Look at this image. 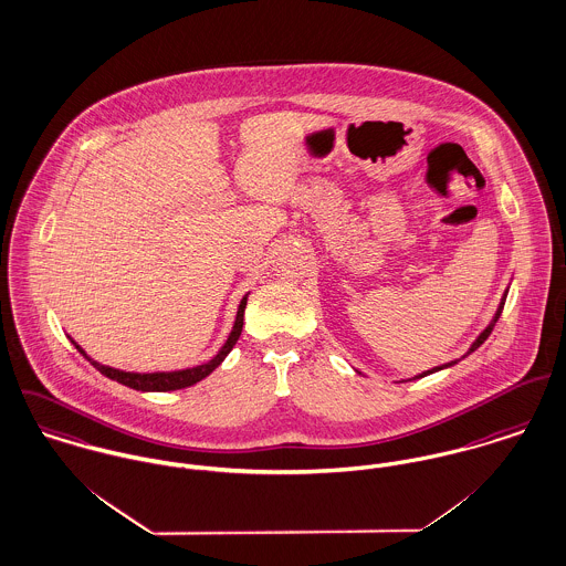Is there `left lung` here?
<instances>
[{"instance_id":"1","label":"left lung","mask_w":566,"mask_h":566,"mask_svg":"<svg viewBox=\"0 0 566 566\" xmlns=\"http://www.w3.org/2000/svg\"><path fill=\"white\" fill-rule=\"evenodd\" d=\"M506 296H509V290L504 292V296H502V301H500V307H497V311H495V315H493V319H491V324L475 337V342L471 344V348L464 353L463 357L461 359H464V357H469L473 350H478L486 339H489V335H491V331H493V326H495V322L500 319V315H502V308H504V303H506ZM459 363V359L457 360H450V363H446V365H439V367H432V369H426V371H421V374H417V376H412V378H409V380H415V378H423V376H428V374H434V371H439V369H446V367H452V365H457Z\"/></svg>"}]
</instances>
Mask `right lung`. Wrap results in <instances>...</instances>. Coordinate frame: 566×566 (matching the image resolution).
<instances>
[{
    "label": "right lung",
    "instance_id": "add662e5",
    "mask_svg": "<svg viewBox=\"0 0 566 566\" xmlns=\"http://www.w3.org/2000/svg\"><path fill=\"white\" fill-rule=\"evenodd\" d=\"M247 298L249 294L242 298L240 307H238V315H235V324H233V331L229 333L224 346L218 350V355L211 360H207L203 365H197V367H188V369H177V371H151V374H138V371H123V369H114L109 365H102L97 360L91 359L73 339L75 348L80 350V355H84L86 359L91 360L103 376L129 387V389H136V391H175V389H186V387H192L197 385L199 380H203L206 376H209L222 360L227 359V355L231 353V348L235 346V342L240 339L242 335V326H244V308H247Z\"/></svg>",
    "mask_w": 566,
    "mask_h": 566
}]
</instances>
